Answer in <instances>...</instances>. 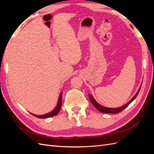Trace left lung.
Returning <instances> with one entry per match:
<instances>
[{
	"label": "left lung",
	"mask_w": 154,
	"mask_h": 154,
	"mask_svg": "<svg viewBox=\"0 0 154 154\" xmlns=\"http://www.w3.org/2000/svg\"><path fill=\"white\" fill-rule=\"evenodd\" d=\"M142 85V84H141ZM141 87H139L138 91L137 92V93L136 94V95H135L127 103H126L125 105L121 106V107H119V108H108V107H105V106H102L101 105H100L99 103H97V102L96 101V100L94 99V97H92V95L91 94H88V97H89V100L91 102V103L94 106V107H96V108L97 109V110H99L100 112H101L102 113H108V114H116V113H118V112H120L121 111H122L123 110H124L125 108H127V107L128 106L129 104H130L132 103V102L136 99V97H137V96L138 95V93L139 92V91H140L141 89Z\"/></svg>",
	"instance_id": "1"
}]
</instances>
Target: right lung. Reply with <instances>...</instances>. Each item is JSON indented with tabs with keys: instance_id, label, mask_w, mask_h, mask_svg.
<instances>
[{
	"instance_id": "1",
	"label": "right lung",
	"mask_w": 154,
	"mask_h": 154,
	"mask_svg": "<svg viewBox=\"0 0 154 154\" xmlns=\"http://www.w3.org/2000/svg\"><path fill=\"white\" fill-rule=\"evenodd\" d=\"M62 92L60 93L59 95L58 101V103H57V106H56V108L53 111H51V112H49L48 114H46L42 115V116H37V115H35V114H32V115L36 116V118H48L53 117V116L57 115V114L59 112V111H60V109H61V106H62Z\"/></svg>"
}]
</instances>
